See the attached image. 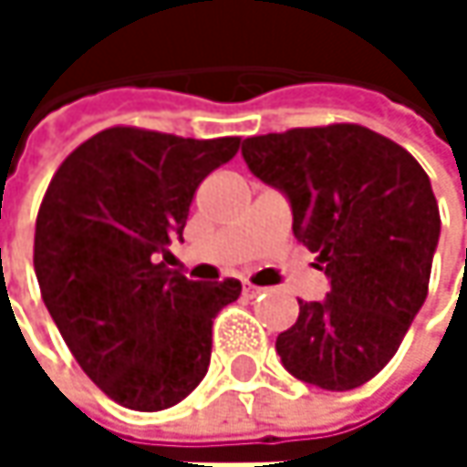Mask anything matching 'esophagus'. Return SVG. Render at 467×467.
Listing matches in <instances>:
<instances>
[{"label":"esophagus","instance_id":"esophagus-1","mask_svg":"<svg viewBox=\"0 0 467 467\" xmlns=\"http://www.w3.org/2000/svg\"><path fill=\"white\" fill-rule=\"evenodd\" d=\"M262 292H265V289H262V286H254V284H245V286H243V295H245V297H256V295H262Z\"/></svg>","mask_w":467,"mask_h":467}]
</instances>
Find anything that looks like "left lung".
<instances>
[{
	"label": "left lung",
	"mask_w": 467,
	"mask_h": 467,
	"mask_svg": "<svg viewBox=\"0 0 467 467\" xmlns=\"http://www.w3.org/2000/svg\"><path fill=\"white\" fill-rule=\"evenodd\" d=\"M248 170L292 208V233L319 254L329 292L300 303L275 337L284 368L319 389L370 381L400 348L427 297L441 237L420 161L357 124L259 135L240 148Z\"/></svg>",
	"instance_id": "8db88e82"
}]
</instances>
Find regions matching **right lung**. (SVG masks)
Returning <instances> with one entry per match:
<instances>
[{
    "label": "right lung",
    "mask_w": 467,
    "mask_h": 467,
    "mask_svg": "<svg viewBox=\"0 0 467 467\" xmlns=\"http://www.w3.org/2000/svg\"><path fill=\"white\" fill-rule=\"evenodd\" d=\"M240 138L192 140L113 127L56 170L35 230L47 314L83 373L119 406L161 411L197 389L213 319L240 281H189L164 267L208 172Z\"/></svg>",
    "instance_id": "1"
}]
</instances>
